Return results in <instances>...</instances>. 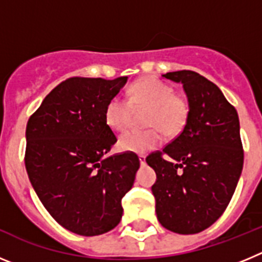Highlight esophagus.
<instances>
[{
    "label": "esophagus",
    "mask_w": 262,
    "mask_h": 262,
    "mask_svg": "<svg viewBox=\"0 0 262 262\" xmlns=\"http://www.w3.org/2000/svg\"><path fill=\"white\" fill-rule=\"evenodd\" d=\"M139 161H140V164H142V165H145V156L144 155H140V156H139Z\"/></svg>",
    "instance_id": "34e87169"
}]
</instances>
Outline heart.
<instances>
[{
  "label": "heart",
  "mask_w": 262,
  "mask_h": 262,
  "mask_svg": "<svg viewBox=\"0 0 262 262\" xmlns=\"http://www.w3.org/2000/svg\"><path fill=\"white\" fill-rule=\"evenodd\" d=\"M134 108H148L145 131H127L120 135V149L133 154H147L163 142V133L177 136L187 124L190 107L185 97L174 94V89L159 78L147 77L136 81L128 89V101L123 97H111L105 106V122L114 131L128 127Z\"/></svg>",
  "instance_id": "obj_1"
}]
</instances>
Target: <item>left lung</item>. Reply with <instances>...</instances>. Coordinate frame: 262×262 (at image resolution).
I'll use <instances>...</instances> for the list:
<instances>
[{
	"label": "left lung",
	"mask_w": 262,
	"mask_h": 262,
	"mask_svg": "<svg viewBox=\"0 0 262 262\" xmlns=\"http://www.w3.org/2000/svg\"><path fill=\"white\" fill-rule=\"evenodd\" d=\"M163 77L182 84L190 114L184 131L145 161L157 176L152 193L159 222L172 232L191 235L214 224L235 193L244 163L239 117L222 90L200 73L177 71Z\"/></svg>",
	"instance_id": "1"
}]
</instances>
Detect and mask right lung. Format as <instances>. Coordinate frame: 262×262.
<instances>
[{
  "mask_svg": "<svg viewBox=\"0 0 262 262\" xmlns=\"http://www.w3.org/2000/svg\"><path fill=\"white\" fill-rule=\"evenodd\" d=\"M127 78H68L27 122L30 182L51 216L77 235H102L118 226L122 198L140 166L133 152L106 156L117 138L105 122V106Z\"/></svg>",
  "mask_w": 262,
  "mask_h": 262,
  "instance_id": "1",
  "label": "right lung"
}]
</instances>
